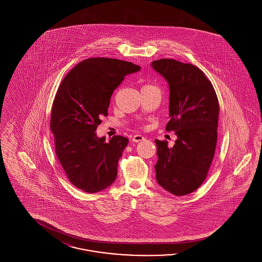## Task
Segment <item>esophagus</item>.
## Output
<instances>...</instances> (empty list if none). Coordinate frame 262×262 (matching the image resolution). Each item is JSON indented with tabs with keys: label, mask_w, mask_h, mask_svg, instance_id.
Listing matches in <instances>:
<instances>
[{
	"label": "esophagus",
	"mask_w": 262,
	"mask_h": 262,
	"mask_svg": "<svg viewBox=\"0 0 262 262\" xmlns=\"http://www.w3.org/2000/svg\"><path fill=\"white\" fill-rule=\"evenodd\" d=\"M145 138L142 137L141 135H136L135 137H133V141L134 142H140V141H143Z\"/></svg>",
	"instance_id": "obj_1"
}]
</instances>
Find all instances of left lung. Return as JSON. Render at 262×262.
<instances>
[{"mask_svg":"<svg viewBox=\"0 0 262 262\" xmlns=\"http://www.w3.org/2000/svg\"><path fill=\"white\" fill-rule=\"evenodd\" d=\"M152 68L169 83L170 121L166 130L178 137L172 148L155 140L158 184L174 195H186L205 181L217 143L219 102L211 81L191 63L161 59Z\"/></svg>","mask_w":262,"mask_h":262,"instance_id":"1","label":"left lung"}]
</instances>
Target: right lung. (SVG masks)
I'll return each instance as SVG.
<instances>
[{"label": "right lung", "mask_w": 262, "mask_h": 262, "mask_svg": "<svg viewBox=\"0 0 262 262\" xmlns=\"http://www.w3.org/2000/svg\"><path fill=\"white\" fill-rule=\"evenodd\" d=\"M140 71L133 62L89 58L78 62L62 79L51 112L55 152L69 181L89 193L111 186L128 139L96 137L103 116H108L113 92L125 75Z\"/></svg>", "instance_id": "add662e5"}]
</instances>
